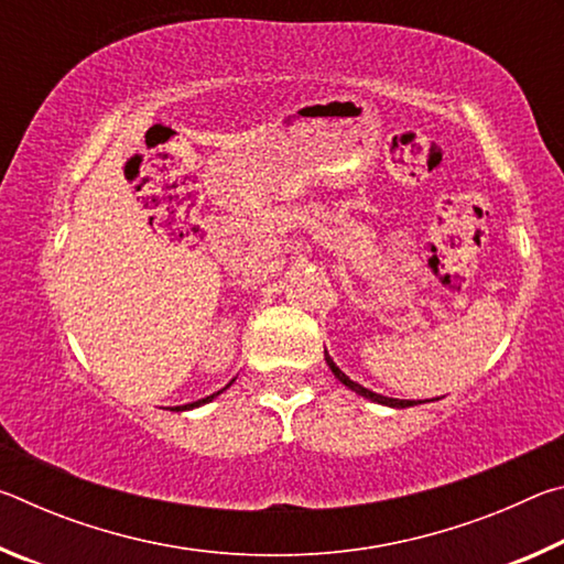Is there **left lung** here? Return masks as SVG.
<instances>
[{
    "label": "left lung",
    "instance_id": "8db88e82",
    "mask_svg": "<svg viewBox=\"0 0 564 564\" xmlns=\"http://www.w3.org/2000/svg\"><path fill=\"white\" fill-rule=\"evenodd\" d=\"M326 362H328V368L333 370V376H336L343 386H348L350 390H356V393H358V395H362V398H370V400H373V403H383V405H390V408H410V405H415V400L386 398V395H378V393H373V390H368V388L358 386L356 380H350L346 373H343V370L336 366V362H333V358L328 356V352H326Z\"/></svg>",
    "mask_w": 564,
    "mask_h": 564
}]
</instances>
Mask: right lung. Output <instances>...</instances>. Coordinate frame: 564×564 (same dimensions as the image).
<instances>
[{
  "label": "right lung",
  "mask_w": 564,
  "mask_h": 564,
  "mask_svg": "<svg viewBox=\"0 0 564 564\" xmlns=\"http://www.w3.org/2000/svg\"><path fill=\"white\" fill-rule=\"evenodd\" d=\"M231 383H234V380H231ZM231 383H228V386H231ZM226 386V388H228ZM218 393H221V390H218ZM218 393H214V395H206V398H202V400H196V403H188V405H178V408H174V410H191V408H198V405H204V403H208V400H214Z\"/></svg>",
  "instance_id": "add662e5"
}]
</instances>
